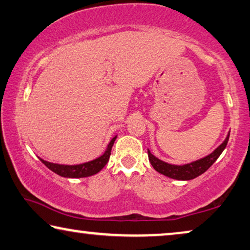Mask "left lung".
Returning a JSON list of instances; mask_svg holds the SVG:
<instances>
[{
	"label": "left lung",
	"mask_w": 250,
	"mask_h": 250,
	"mask_svg": "<svg viewBox=\"0 0 250 250\" xmlns=\"http://www.w3.org/2000/svg\"><path fill=\"white\" fill-rule=\"evenodd\" d=\"M229 136L230 132H228V136H227L225 141H223L215 150L212 151L210 155H208L206 157L201 159H197L195 162L184 164V165H173V164L163 162L157 157H155L148 149L149 162H150L151 166L154 167L158 173L165 175L167 177L174 178V180L178 181L193 180V178L200 176L201 174L207 172V170L213 165V163L217 161L219 156H220L222 154V151L225 150L227 144H228Z\"/></svg>",
	"instance_id": "1"
}]
</instances>
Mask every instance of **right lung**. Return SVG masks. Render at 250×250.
<instances>
[{
    "mask_svg": "<svg viewBox=\"0 0 250 250\" xmlns=\"http://www.w3.org/2000/svg\"><path fill=\"white\" fill-rule=\"evenodd\" d=\"M115 139H117V136L113 137L111 141L107 145L106 150L104 151V154L100 157L93 159L91 162L78 164V165H61V164H55V163H49L43 161V159L40 158L42 164H44L48 168L53 170L54 173L58 174L59 176L62 177H69V178H80V177H87L92 176L96 173H99L104 166L106 165V163L109 162L110 155H111V149L114 144Z\"/></svg>",
    "mask_w": 250,
    "mask_h": 250,
    "instance_id": "add662e5",
    "label": "right lung"
}]
</instances>
